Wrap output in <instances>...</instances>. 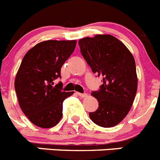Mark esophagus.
I'll list each match as a JSON object with an SVG mask.
<instances>
[{
    "instance_id": "esophagus-1",
    "label": "esophagus",
    "mask_w": 160,
    "mask_h": 160,
    "mask_svg": "<svg viewBox=\"0 0 160 160\" xmlns=\"http://www.w3.org/2000/svg\"><path fill=\"white\" fill-rule=\"evenodd\" d=\"M77 94L79 95V96L81 97V98H83V97L87 96V94L86 93H80V92H77Z\"/></svg>"
}]
</instances>
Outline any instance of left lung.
<instances>
[{
  "label": "left lung",
  "mask_w": 160,
  "mask_h": 160,
  "mask_svg": "<svg viewBox=\"0 0 160 160\" xmlns=\"http://www.w3.org/2000/svg\"><path fill=\"white\" fill-rule=\"evenodd\" d=\"M80 52L102 84L92 95L98 107L90 112L92 122L109 128L120 123L129 113L137 90L136 64L127 47L110 35H98L79 41Z\"/></svg>",
  "instance_id": "obj_1"
}]
</instances>
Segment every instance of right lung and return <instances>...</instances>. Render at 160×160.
Returning <instances> with one entry per match:
<instances>
[{
  "label": "right lung",
  "mask_w": 160,
  "mask_h": 160,
  "mask_svg": "<svg viewBox=\"0 0 160 160\" xmlns=\"http://www.w3.org/2000/svg\"><path fill=\"white\" fill-rule=\"evenodd\" d=\"M77 42H42L25 54L15 80V90L23 114L34 125L51 128L62 117L63 102L73 94L62 92L61 68L74 51Z\"/></svg>",
  "instance_id": "add662e5"
}]
</instances>
